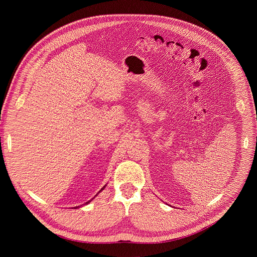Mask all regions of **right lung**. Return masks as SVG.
I'll list each match as a JSON object with an SVG mask.
<instances>
[{"label":"right lung","mask_w":257,"mask_h":257,"mask_svg":"<svg viewBox=\"0 0 257 257\" xmlns=\"http://www.w3.org/2000/svg\"><path fill=\"white\" fill-rule=\"evenodd\" d=\"M103 188H104V186H103V187H102V188H101V189H100V191H101V190H102V189H103ZM88 202H89V201H87V202H86V203H88Z\"/></svg>","instance_id":"1"}]
</instances>
